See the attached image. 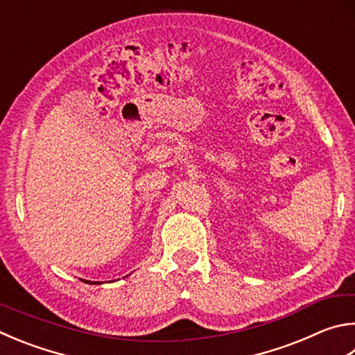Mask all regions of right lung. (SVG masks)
I'll list each match as a JSON object with an SVG mask.
<instances>
[{"instance_id": "add662e5", "label": "right lung", "mask_w": 355, "mask_h": 355, "mask_svg": "<svg viewBox=\"0 0 355 355\" xmlns=\"http://www.w3.org/2000/svg\"><path fill=\"white\" fill-rule=\"evenodd\" d=\"M89 284H101V282H94V281H93V282H89Z\"/></svg>"}]
</instances>
